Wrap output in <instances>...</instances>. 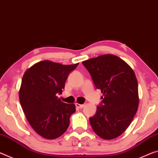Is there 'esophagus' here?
<instances>
[{
    "label": "esophagus",
    "mask_w": 158,
    "mask_h": 158,
    "mask_svg": "<svg viewBox=\"0 0 158 158\" xmlns=\"http://www.w3.org/2000/svg\"><path fill=\"white\" fill-rule=\"evenodd\" d=\"M76 107H78L79 109H82L84 107V105L82 104H79V103H76Z\"/></svg>",
    "instance_id": "34e87169"
}]
</instances>
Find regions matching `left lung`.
I'll use <instances>...</instances> for the list:
<instances>
[{
    "label": "left lung",
    "instance_id": "1",
    "mask_svg": "<svg viewBox=\"0 0 158 158\" xmlns=\"http://www.w3.org/2000/svg\"><path fill=\"white\" fill-rule=\"evenodd\" d=\"M96 88L104 95L89 121L95 133L110 140L126 130L139 106L138 82L131 67L114 55H103L82 62Z\"/></svg>",
    "mask_w": 158,
    "mask_h": 158
}]
</instances>
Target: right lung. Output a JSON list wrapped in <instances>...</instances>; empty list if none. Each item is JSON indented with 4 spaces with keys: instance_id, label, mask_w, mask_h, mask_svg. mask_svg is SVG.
Listing matches in <instances>:
<instances>
[{
    "instance_id": "add662e5",
    "label": "right lung",
    "mask_w": 158,
    "mask_h": 158,
    "mask_svg": "<svg viewBox=\"0 0 158 158\" xmlns=\"http://www.w3.org/2000/svg\"><path fill=\"white\" fill-rule=\"evenodd\" d=\"M79 63L63 65L48 60L34 64L22 77L19 101L26 118L35 131L47 139L62 136L76 111L74 104L57 98L69 74Z\"/></svg>"
}]
</instances>
